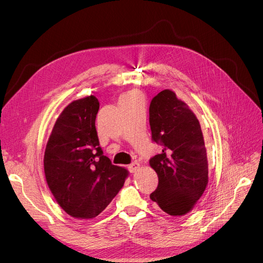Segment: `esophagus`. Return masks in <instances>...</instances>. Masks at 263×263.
<instances>
[{
  "label": "esophagus",
  "instance_id": "esophagus-1",
  "mask_svg": "<svg viewBox=\"0 0 263 263\" xmlns=\"http://www.w3.org/2000/svg\"><path fill=\"white\" fill-rule=\"evenodd\" d=\"M139 167H140V164H139L138 162H133V163H130L129 165H128V170H129V172L130 173H135V172H137L138 170H139Z\"/></svg>",
  "mask_w": 263,
  "mask_h": 263
}]
</instances>
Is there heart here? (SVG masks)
<instances>
[{
  "label": "heart",
  "mask_w": 263,
  "mask_h": 263,
  "mask_svg": "<svg viewBox=\"0 0 263 263\" xmlns=\"http://www.w3.org/2000/svg\"><path fill=\"white\" fill-rule=\"evenodd\" d=\"M129 97H130V96H129ZM132 97H133V96H132Z\"/></svg>",
  "instance_id": "heart-1"
}]
</instances>
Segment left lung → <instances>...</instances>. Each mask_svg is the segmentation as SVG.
I'll return each instance as SVG.
<instances>
[{"instance_id":"8db88e82","label":"left lung","mask_w":263,"mask_h":263,"mask_svg":"<svg viewBox=\"0 0 263 263\" xmlns=\"http://www.w3.org/2000/svg\"><path fill=\"white\" fill-rule=\"evenodd\" d=\"M152 140L162 146L149 159L158 187L149 197L173 217L190 212L208 183V160L199 122L175 92L165 89L149 105Z\"/></svg>"}]
</instances>
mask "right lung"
Wrapping results in <instances>:
<instances>
[{
	"label": "right lung",
	"instance_id": "1",
	"mask_svg": "<svg viewBox=\"0 0 263 263\" xmlns=\"http://www.w3.org/2000/svg\"><path fill=\"white\" fill-rule=\"evenodd\" d=\"M99 108L95 96L70 103L56 120L44 152L48 186L58 205L76 219L96 218L128 175L103 155L96 128Z\"/></svg>",
	"mask_w": 263,
	"mask_h": 263
}]
</instances>
